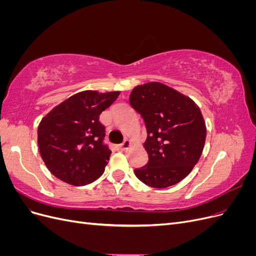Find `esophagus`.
<instances>
[{
  "instance_id": "obj_1",
  "label": "esophagus",
  "mask_w": 256,
  "mask_h": 256,
  "mask_svg": "<svg viewBox=\"0 0 256 256\" xmlns=\"http://www.w3.org/2000/svg\"><path fill=\"white\" fill-rule=\"evenodd\" d=\"M130 144H131V142L129 140H125L120 145V150H127L130 147Z\"/></svg>"
}]
</instances>
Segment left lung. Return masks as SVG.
I'll return each instance as SVG.
<instances>
[{
    "mask_svg": "<svg viewBox=\"0 0 256 256\" xmlns=\"http://www.w3.org/2000/svg\"><path fill=\"white\" fill-rule=\"evenodd\" d=\"M130 106L144 120V147L148 162L136 176L152 188H166L182 180L202 154L206 126L202 112L189 97L159 82L138 85Z\"/></svg>",
    "mask_w": 256,
    "mask_h": 256,
    "instance_id": "1",
    "label": "left lung"
}]
</instances>
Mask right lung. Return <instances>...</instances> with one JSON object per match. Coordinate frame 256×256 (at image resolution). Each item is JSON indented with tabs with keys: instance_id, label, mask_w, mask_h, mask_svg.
Segmentation results:
<instances>
[{
	"instance_id": "add662e5",
	"label": "right lung",
	"mask_w": 256,
	"mask_h": 256,
	"mask_svg": "<svg viewBox=\"0 0 256 256\" xmlns=\"http://www.w3.org/2000/svg\"><path fill=\"white\" fill-rule=\"evenodd\" d=\"M120 92L84 90L51 110L38 126V147L49 171L58 180L85 186L102 175L111 150L104 143L99 115Z\"/></svg>"
}]
</instances>
